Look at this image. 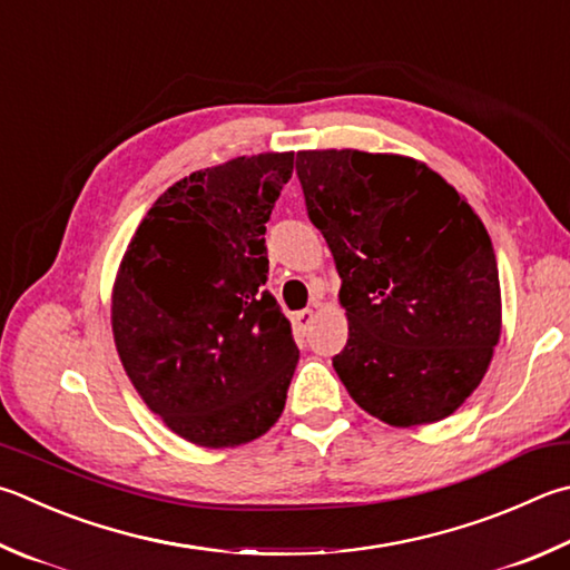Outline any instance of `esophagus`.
<instances>
[{
    "instance_id": "esophagus-1",
    "label": "esophagus",
    "mask_w": 570,
    "mask_h": 570,
    "mask_svg": "<svg viewBox=\"0 0 570 570\" xmlns=\"http://www.w3.org/2000/svg\"><path fill=\"white\" fill-rule=\"evenodd\" d=\"M314 308H304V312H298L296 316H294V324H296V328L298 331H302V334H304V331H308V326H312V321H314Z\"/></svg>"
}]
</instances>
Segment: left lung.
Masks as SVG:
<instances>
[{
    "mask_svg": "<svg viewBox=\"0 0 570 570\" xmlns=\"http://www.w3.org/2000/svg\"><path fill=\"white\" fill-rule=\"evenodd\" d=\"M296 177L341 276L348 341L331 361L351 399L391 426L451 416L501 336L483 222L436 171L399 154L298 151Z\"/></svg>",
    "mask_w": 570,
    "mask_h": 570,
    "instance_id": "1",
    "label": "left lung"
}]
</instances>
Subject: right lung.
I'll return each mask as SVG.
<instances>
[{
	"instance_id": "obj_1",
	"label": "right lung",
	"mask_w": 570,
	"mask_h": 570,
	"mask_svg": "<svg viewBox=\"0 0 570 570\" xmlns=\"http://www.w3.org/2000/svg\"><path fill=\"white\" fill-rule=\"evenodd\" d=\"M294 154L194 171L144 216L119 266L111 328L144 403L181 439L242 446L282 416L298 348L266 292V222Z\"/></svg>"
}]
</instances>
